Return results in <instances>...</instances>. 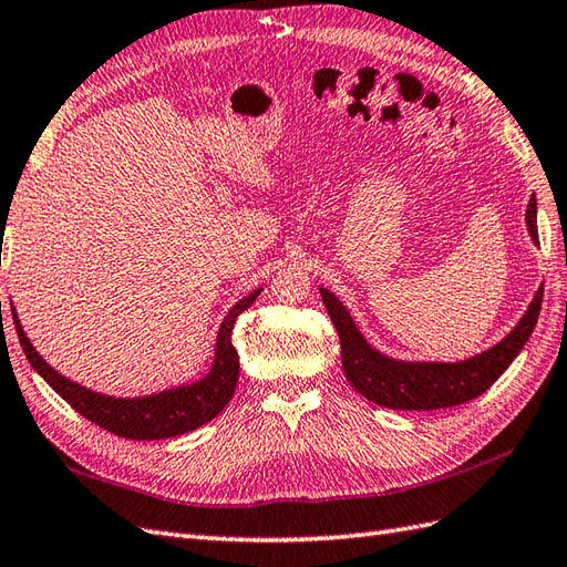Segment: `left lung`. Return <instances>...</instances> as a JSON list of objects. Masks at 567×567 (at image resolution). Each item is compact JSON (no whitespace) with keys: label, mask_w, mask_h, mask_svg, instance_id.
<instances>
[{"label":"left lung","mask_w":567,"mask_h":567,"mask_svg":"<svg viewBox=\"0 0 567 567\" xmlns=\"http://www.w3.org/2000/svg\"><path fill=\"white\" fill-rule=\"evenodd\" d=\"M526 227L538 241L536 195L526 205ZM321 299L340 338L343 370L352 389L367 401L393 411H437L478 399L499 379L534 333L542 311L544 287H538L526 313L497 346L464 362H403L374 350L358 331L352 316L336 295L321 287Z\"/></svg>","instance_id":"8db88e82"}]
</instances>
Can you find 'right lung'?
Instances as JSON below:
<instances>
[{"label": "right lung", "instance_id": "1", "mask_svg": "<svg viewBox=\"0 0 567 567\" xmlns=\"http://www.w3.org/2000/svg\"><path fill=\"white\" fill-rule=\"evenodd\" d=\"M258 295L260 289L244 297L241 301H236L231 311L227 313V319L221 321L213 370L207 372L205 379L188 386L168 389L142 399H115L105 396V393L91 391L86 386H79L76 381H70L68 377L52 370L41 354L35 352L17 319V311L14 326L19 343L25 352V360L31 362L33 370L41 374L79 415H84L91 423H96L99 427L125 440H166L209 423V420L217 417L221 413V408L231 401L236 381H239V352L231 346V328L234 321L239 319V313L251 307Z\"/></svg>", "mask_w": 567, "mask_h": 567}]
</instances>
